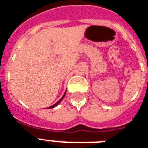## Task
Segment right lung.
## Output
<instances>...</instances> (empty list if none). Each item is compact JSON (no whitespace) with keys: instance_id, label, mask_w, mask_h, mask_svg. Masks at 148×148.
Wrapping results in <instances>:
<instances>
[{"instance_id":"1","label":"right lung","mask_w":148,"mask_h":148,"mask_svg":"<svg viewBox=\"0 0 148 148\" xmlns=\"http://www.w3.org/2000/svg\"><path fill=\"white\" fill-rule=\"evenodd\" d=\"M65 95H66V91H65V92H64V95H63V96H62V97H61V98H60V100H59V101H58V102H57V103H54V104H53V105L51 106V107H48V108H47V109H51V108H55L56 106H58V104H59V103H60V101H62L63 99H64V97Z\"/></svg>"}]
</instances>
